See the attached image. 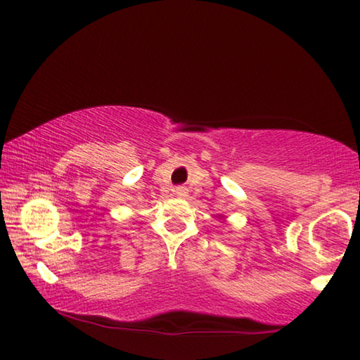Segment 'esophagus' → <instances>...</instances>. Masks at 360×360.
I'll return each mask as SVG.
<instances>
[{
    "mask_svg": "<svg viewBox=\"0 0 360 360\" xmlns=\"http://www.w3.org/2000/svg\"><path fill=\"white\" fill-rule=\"evenodd\" d=\"M175 195L180 196V198L186 196V188H185V186H176V188H175Z\"/></svg>",
    "mask_w": 360,
    "mask_h": 360,
    "instance_id": "esophagus-1",
    "label": "esophagus"
}]
</instances>
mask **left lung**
I'll use <instances>...</instances> for the list:
<instances>
[{"label":"left lung","instance_id":"8db88e82","mask_svg":"<svg viewBox=\"0 0 360 360\" xmlns=\"http://www.w3.org/2000/svg\"><path fill=\"white\" fill-rule=\"evenodd\" d=\"M221 219H224V217H222V216H221Z\"/></svg>","mask_w":360,"mask_h":360}]
</instances>
